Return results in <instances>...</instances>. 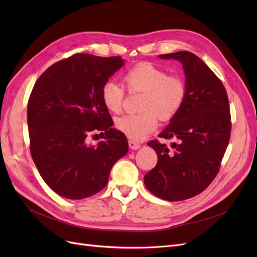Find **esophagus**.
<instances>
[{"label":"esophagus","mask_w":257,"mask_h":257,"mask_svg":"<svg viewBox=\"0 0 257 257\" xmlns=\"http://www.w3.org/2000/svg\"><path fill=\"white\" fill-rule=\"evenodd\" d=\"M128 146H130L131 149H133V150H137V149H139V147H141L139 143L133 141V139H130V141H128Z\"/></svg>","instance_id":"1"}]
</instances>
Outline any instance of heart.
I'll list each match as a JSON object with an SVG mask.
<instances>
[{
    "label": "heart",
    "mask_w": 257,
    "mask_h": 257,
    "mask_svg": "<svg viewBox=\"0 0 257 257\" xmlns=\"http://www.w3.org/2000/svg\"><path fill=\"white\" fill-rule=\"evenodd\" d=\"M130 93L143 92L141 113L125 114L115 120V127L133 139H143L157 128L159 118L170 121L180 112L188 95L185 81L180 76L168 73L149 62L131 67L123 76ZM125 89L114 81H106L100 90V98L108 110H122Z\"/></svg>",
    "instance_id": "1"
}]
</instances>
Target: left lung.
<instances>
[{
	"label": "left lung",
	"instance_id": "left-lung-1",
	"mask_svg": "<svg viewBox=\"0 0 257 257\" xmlns=\"http://www.w3.org/2000/svg\"><path fill=\"white\" fill-rule=\"evenodd\" d=\"M160 58L183 64L188 95L180 112L159 135L174 143L170 147L158 139L148 143L158 163L144 180L153 195L178 201L205 191L219 173L231 132L229 102L219 77L194 53L179 51Z\"/></svg>",
	"mask_w": 257,
	"mask_h": 257
}]
</instances>
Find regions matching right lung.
<instances>
[{"instance_id": "obj_1", "label": "right lung", "mask_w": 257, "mask_h": 257, "mask_svg": "<svg viewBox=\"0 0 257 257\" xmlns=\"http://www.w3.org/2000/svg\"><path fill=\"white\" fill-rule=\"evenodd\" d=\"M122 65L121 57L75 53L34 84L28 103L30 151L44 181L61 196L82 199L102 191L128 150L100 98L103 84ZM96 131L105 141L90 146Z\"/></svg>"}]
</instances>
